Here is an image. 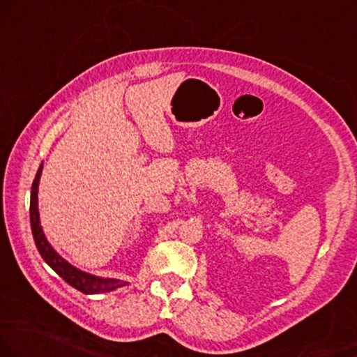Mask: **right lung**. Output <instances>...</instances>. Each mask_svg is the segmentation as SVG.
<instances>
[{
	"instance_id": "obj_1",
	"label": "right lung",
	"mask_w": 357,
	"mask_h": 357,
	"mask_svg": "<svg viewBox=\"0 0 357 357\" xmlns=\"http://www.w3.org/2000/svg\"><path fill=\"white\" fill-rule=\"evenodd\" d=\"M43 162L39 165L36 177H34L33 187H31V204H29V220H31V231H33L34 243L39 255H41L44 261L54 270L57 275L63 278L66 283H69L73 288L79 289L84 294H99V293H109L114 289L122 288L127 283L117 278H102V276L91 275V273L79 270L77 266L71 265L68 259L61 257L59 253L52 248V245L47 241L44 230L41 227V220H39V208H38V192H39V180H41L43 174Z\"/></svg>"
}]
</instances>
